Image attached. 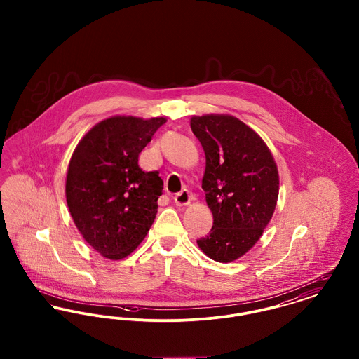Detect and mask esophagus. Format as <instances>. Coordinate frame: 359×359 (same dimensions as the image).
Segmentation results:
<instances>
[{
  "label": "esophagus",
  "mask_w": 359,
  "mask_h": 359,
  "mask_svg": "<svg viewBox=\"0 0 359 359\" xmlns=\"http://www.w3.org/2000/svg\"><path fill=\"white\" fill-rule=\"evenodd\" d=\"M192 199H194V196L188 192L187 189H183L179 194L175 195V203H176V205H179V207L189 205Z\"/></svg>",
  "instance_id": "1"
}]
</instances>
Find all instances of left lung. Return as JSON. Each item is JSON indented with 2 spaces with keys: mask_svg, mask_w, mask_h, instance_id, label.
I'll return each mask as SVG.
<instances>
[{
  "mask_svg": "<svg viewBox=\"0 0 359 359\" xmlns=\"http://www.w3.org/2000/svg\"><path fill=\"white\" fill-rule=\"evenodd\" d=\"M189 123L205 151L202 188L214 217L208 236L196 243L211 259L233 262L256 245L273 217L277 164L265 141L237 117L194 116Z\"/></svg>",
  "mask_w": 359,
  "mask_h": 359,
  "instance_id": "1",
  "label": "left lung"
}]
</instances>
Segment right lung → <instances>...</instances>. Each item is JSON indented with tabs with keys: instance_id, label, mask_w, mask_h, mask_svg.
I'll return each mask as SVG.
<instances>
[{
	"instance_id": "add662e5",
	"label": "right lung",
	"mask_w": 359,
	"mask_h": 359,
	"mask_svg": "<svg viewBox=\"0 0 359 359\" xmlns=\"http://www.w3.org/2000/svg\"><path fill=\"white\" fill-rule=\"evenodd\" d=\"M164 117L114 116L94 125L69 158L66 201L86 242L101 256L122 259L148 234L163 192L158 172H144L138 154Z\"/></svg>"
}]
</instances>
